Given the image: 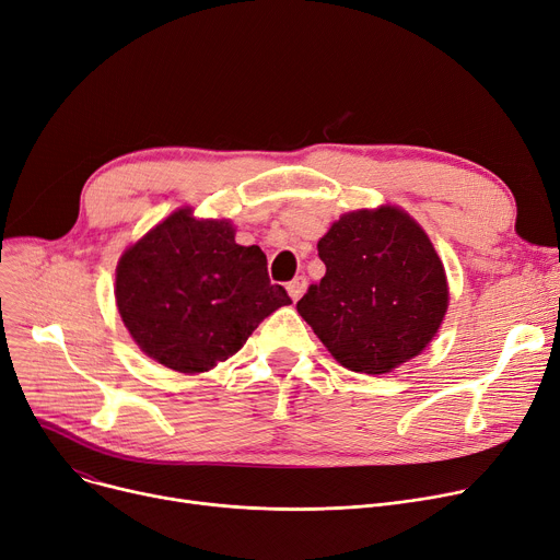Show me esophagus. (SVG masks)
Segmentation results:
<instances>
[{
    "mask_svg": "<svg viewBox=\"0 0 560 560\" xmlns=\"http://www.w3.org/2000/svg\"><path fill=\"white\" fill-rule=\"evenodd\" d=\"M306 285H308L306 277H295V279H292V281L288 283V295L292 298V302H298V300L304 295Z\"/></svg>",
    "mask_w": 560,
    "mask_h": 560,
    "instance_id": "1",
    "label": "esophagus"
}]
</instances>
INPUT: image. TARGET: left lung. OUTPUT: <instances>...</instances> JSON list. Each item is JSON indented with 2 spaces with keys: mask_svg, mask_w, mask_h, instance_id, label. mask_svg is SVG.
Here are the masks:
<instances>
[{
  "mask_svg": "<svg viewBox=\"0 0 560 560\" xmlns=\"http://www.w3.org/2000/svg\"><path fill=\"white\" fill-rule=\"evenodd\" d=\"M317 254L327 275L298 311L347 370L386 374L438 334L450 304L443 260L401 209L345 213Z\"/></svg>",
  "mask_w": 560,
  "mask_h": 560,
  "instance_id": "1",
  "label": "left lung"
}]
</instances>
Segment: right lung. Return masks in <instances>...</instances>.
Instances as JSON below:
<instances>
[{
  "label": "right lung",
  "mask_w": 560,
  "mask_h": 560,
  "mask_svg": "<svg viewBox=\"0 0 560 560\" xmlns=\"http://www.w3.org/2000/svg\"><path fill=\"white\" fill-rule=\"evenodd\" d=\"M115 302L144 354L184 374L226 361L265 317L292 304L283 285L270 283L258 245H238L231 222L197 220L190 209L122 254Z\"/></svg>",
  "instance_id": "1"
}]
</instances>
